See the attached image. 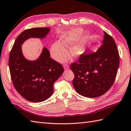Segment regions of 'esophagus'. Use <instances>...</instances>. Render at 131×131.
Segmentation results:
<instances>
[{"label":"esophagus","instance_id":"34e87169","mask_svg":"<svg viewBox=\"0 0 131 131\" xmlns=\"http://www.w3.org/2000/svg\"><path fill=\"white\" fill-rule=\"evenodd\" d=\"M63 68H64L65 70H67V69H69V66L68 65H63Z\"/></svg>","mask_w":131,"mask_h":131}]
</instances>
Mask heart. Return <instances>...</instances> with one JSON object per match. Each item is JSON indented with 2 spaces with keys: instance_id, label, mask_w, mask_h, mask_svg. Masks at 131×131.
Returning a JSON list of instances; mask_svg holds the SVG:
<instances>
[{
  "instance_id": "1",
  "label": "heart",
  "mask_w": 131,
  "mask_h": 131,
  "mask_svg": "<svg viewBox=\"0 0 131 131\" xmlns=\"http://www.w3.org/2000/svg\"><path fill=\"white\" fill-rule=\"evenodd\" d=\"M83 32L81 28H78L74 31L63 35L60 38V42H54L51 47V53L54 59L57 61L62 62L66 59L68 55L66 48L77 41L81 33ZM90 39L89 33H86L78 39L70 48V54L74 57H78L83 54L86 49L87 45Z\"/></svg>"
}]
</instances>
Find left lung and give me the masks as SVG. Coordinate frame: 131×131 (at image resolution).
Returning <instances> with one entry per match:
<instances>
[{
  "mask_svg": "<svg viewBox=\"0 0 131 131\" xmlns=\"http://www.w3.org/2000/svg\"><path fill=\"white\" fill-rule=\"evenodd\" d=\"M119 65L115 41L104 31L102 45L95 52H86L70 68L75 77L72 84L80 95L96 98L104 94L113 84Z\"/></svg>",
  "mask_w": 131,
  "mask_h": 131,
  "instance_id": "obj_1",
  "label": "left lung"
}]
</instances>
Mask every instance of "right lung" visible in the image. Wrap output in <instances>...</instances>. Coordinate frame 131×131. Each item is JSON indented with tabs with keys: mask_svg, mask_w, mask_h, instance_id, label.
<instances>
[{
	"mask_svg": "<svg viewBox=\"0 0 131 131\" xmlns=\"http://www.w3.org/2000/svg\"><path fill=\"white\" fill-rule=\"evenodd\" d=\"M50 28H33L26 29L18 36L9 59L10 76L16 90L29 102L45 101L53 92V84L64 71L62 66L50 58V52L43 47L35 60L24 56L22 45L31 38L45 39Z\"/></svg>",
	"mask_w": 131,
	"mask_h": 131,
	"instance_id": "obj_1",
	"label": "right lung"
}]
</instances>
